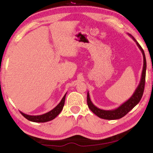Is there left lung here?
I'll return each instance as SVG.
<instances>
[{
	"mask_svg": "<svg viewBox=\"0 0 153 153\" xmlns=\"http://www.w3.org/2000/svg\"><path fill=\"white\" fill-rule=\"evenodd\" d=\"M129 35L133 39V40H134L135 42L137 43V45L138 46L139 49L141 50L143 55V72H142L140 82L132 96H131L127 101H125L124 103H122L120 106H119L118 108L113 110H103L101 109V108H99L98 107H96L94 103H92V101H91V100L90 99V96H89L88 92L87 103L88 106V108H90L93 113H94L96 116H98V117L101 119H108V120H114V119H119L122 118L123 117H124V116L127 114L128 112L130 111L139 102H140L142 97H143L144 89H145V75H146V58H145V52H144L143 49L142 48L141 46H140L137 42L136 41V39H135L131 34H129Z\"/></svg>",
	"mask_w": 153,
	"mask_h": 153,
	"instance_id": "obj_1",
	"label": "left lung"
}]
</instances>
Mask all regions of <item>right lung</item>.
<instances>
[{
    "instance_id": "1",
    "label": "right lung",
    "mask_w": 153,
    "mask_h": 153,
    "mask_svg": "<svg viewBox=\"0 0 153 153\" xmlns=\"http://www.w3.org/2000/svg\"><path fill=\"white\" fill-rule=\"evenodd\" d=\"M66 94H65V96H63V98L61 100L60 102L59 103V104L57 106L54 107L52 110H51L50 111L47 112L46 114H44L42 115H36V116H32V115H28L26 114L23 113V112L20 111L21 114L24 116V117L28 120L31 121L33 122H47L49 121L52 120L57 117L61 112V111L62 110L63 106L65 104V96Z\"/></svg>"
}]
</instances>
